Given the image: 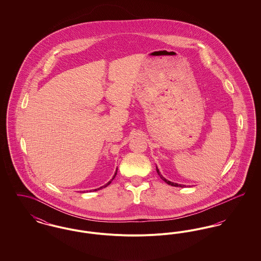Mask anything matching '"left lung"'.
<instances>
[{"label": "left lung", "mask_w": 261, "mask_h": 261, "mask_svg": "<svg viewBox=\"0 0 261 261\" xmlns=\"http://www.w3.org/2000/svg\"><path fill=\"white\" fill-rule=\"evenodd\" d=\"M156 171H158V174L160 175V177L162 178V180H163V181H164L165 183H167L168 185H171V186L174 187H181V188H184V187H186L185 186V185H180V184H177V183H173V182H170V181L166 180V179H165V178H164V177L162 176V174H161V172H160V170H159V168H158V167H156Z\"/></svg>", "instance_id": "left-lung-1"}]
</instances>
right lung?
<instances>
[{
  "mask_svg": "<svg viewBox=\"0 0 261 261\" xmlns=\"http://www.w3.org/2000/svg\"><path fill=\"white\" fill-rule=\"evenodd\" d=\"M116 173H117V170H116V172H115V174H114V176H113V178H112V180H111V181H110V182H109V183H108V184H106V185H105V186L100 187V188H99V189H96V190H95V191H97V190H100V189H102V188H106V187L109 186V185H110V184H111V183H112V180H113V179H114V177H115V176H116Z\"/></svg>",
  "mask_w": 261,
  "mask_h": 261,
  "instance_id": "add662e5",
  "label": "right lung"
}]
</instances>
